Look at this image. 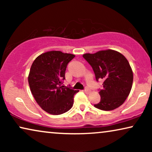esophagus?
I'll return each instance as SVG.
<instances>
[{
  "label": "esophagus",
  "mask_w": 152,
  "mask_h": 152,
  "mask_svg": "<svg viewBox=\"0 0 152 152\" xmlns=\"http://www.w3.org/2000/svg\"><path fill=\"white\" fill-rule=\"evenodd\" d=\"M84 91L85 92H86V93H91V90L89 88H85V90H84Z\"/></svg>",
  "instance_id": "esophagus-1"
}]
</instances>
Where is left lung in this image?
<instances>
[{"instance_id": "obj_1", "label": "left lung", "mask_w": 152, "mask_h": 152, "mask_svg": "<svg viewBox=\"0 0 152 152\" xmlns=\"http://www.w3.org/2000/svg\"><path fill=\"white\" fill-rule=\"evenodd\" d=\"M83 57L93 68L95 79L104 80L99 91L101 99L94 107L103 111H112L121 106L132 90L133 72L125 57L113 50L86 53Z\"/></svg>"}]
</instances>
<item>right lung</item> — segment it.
I'll return each mask as SVG.
<instances>
[{
    "instance_id": "obj_1",
    "label": "right lung",
    "mask_w": 152,
    "mask_h": 152,
    "mask_svg": "<svg viewBox=\"0 0 152 152\" xmlns=\"http://www.w3.org/2000/svg\"><path fill=\"white\" fill-rule=\"evenodd\" d=\"M74 57L72 54L49 51L38 56L31 66L28 75L31 92L41 109L52 115H60L71 109L74 95L79 92L61 86L68 64Z\"/></svg>"
}]
</instances>
